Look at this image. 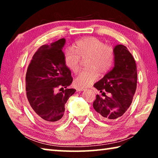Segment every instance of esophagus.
I'll list each match as a JSON object with an SVG mask.
<instances>
[{"instance_id":"34e87169","label":"esophagus","mask_w":158,"mask_h":158,"mask_svg":"<svg viewBox=\"0 0 158 158\" xmlns=\"http://www.w3.org/2000/svg\"><path fill=\"white\" fill-rule=\"evenodd\" d=\"M85 90V89H83V88H78V89H77V91H79V92H82L83 90Z\"/></svg>"}]
</instances>
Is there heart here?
<instances>
[{
  "label": "heart",
  "mask_w": 158,
  "mask_h": 158,
  "mask_svg": "<svg viewBox=\"0 0 158 158\" xmlns=\"http://www.w3.org/2000/svg\"><path fill=\"white\" fill-rule=\"evenodd\" d=\"M66 66L72 72L79 71L81 59L85 60L87 69L82 70L74 79L77 87L85 88L97 79L98 73L106 74L113 65L115 52L114 48L104 44L100 39L89 37L77 41L74 48H68L63 53Z\"/></svg>",
  "instance_id": "obj_1"
}]
</instances>
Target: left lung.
<instances>
[{
  "mask_svg": "<svg viewBox=\"0 0 158 158\" xmlns=\"http://www.w3.org/2000/svg\"><path fill=\"white\" fill-rule=\"evenodd\" d=\"M114 66L102 79L95 83V89L102 93L96 95L93 108L101 119L114 121L123 116L132 103L137 83V64L127 48L123 44L114 47ZM110 93L106 96L105 92Z\"/></svg>",
  "mask_w": 158,
  "mask_h": 158,
  "instance_id": "8db88e82",
  "label": "left lung"
}]
</instances>
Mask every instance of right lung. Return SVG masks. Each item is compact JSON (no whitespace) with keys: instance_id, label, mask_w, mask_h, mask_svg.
<instances>
[{"instance_id":"obj_1","label":"right lung","mask_w":158,"mask_h":158,"mask_svg":"<svg viewBox=\"0 0 158 158\" xmlns=\"http://www.w3.org/2000/svg\"><path fill=\"white\" fill-rule=\"evenodd\" d=\"M65 43L62 38L42 45L35 53L26 71V90L31 110L47 125L61 121L65 103L76 91L67 89L73 79L64 61L62 49Z\"/></svg>"}]
</instances>
